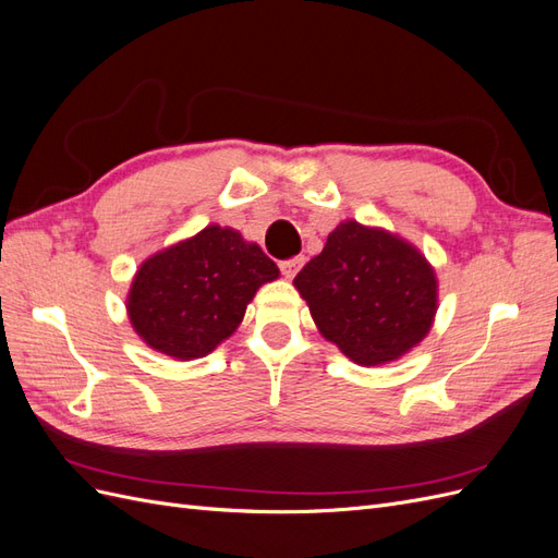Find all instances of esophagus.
Masks as SVG:
<instances>
[{"label":"esophagus","instance_id":"esophagus-1","mask_svg":"<svg viewBox=\"0 0 558 558\" xmlns=\"http://www.w3.org/2000/svg\"><path fill=\"white\" fill-rule=\"evenodd\" d=\"M302 265H305V256H295V258H289V260H281L279 269H281V275L286 279H293L300 272Z\"/></svg>","mask_w":558,"mask_h":558}]
</instances>
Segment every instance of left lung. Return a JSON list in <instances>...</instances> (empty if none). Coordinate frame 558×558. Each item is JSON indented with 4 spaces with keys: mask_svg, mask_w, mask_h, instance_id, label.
Listing matches in <instances>:
<instances>
[{
    "mask_svg": "<svg viewBox=\"0 0 558 558\" xmlns=\"http://www.w3.org/2000/svg\"><path fill=\"white\" fill-rule=\"evenodd\" d=\"M293 283L320 335L365 367L404 356L437 312L435 269L421 251L359 221L337 226Z\"/></svg>",
    "mask_w": 558,
    "mask_h": 558,
    "instance_id": "1",
    "label": "left lung"
}]
</instances>
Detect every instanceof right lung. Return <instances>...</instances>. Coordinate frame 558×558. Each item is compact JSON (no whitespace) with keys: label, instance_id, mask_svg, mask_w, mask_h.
<instances>
[{"label":"right lung","instance_id":"obj_1","mask_svg":"<svg viewBox=\"0 0 558 558\" xmlns=\"http://www.w3.org/2000/svg\"><path fill=\"white\" fill-rule=\"evenodd\" d=\"M277 277L258 244L207 226L140 265L128 293L130 324L165 356L202 359L238 330L253 295Z\"/></svg>","mask_w":558,"mask_h":558}]
</instances>
